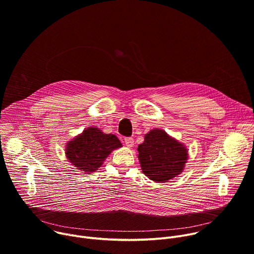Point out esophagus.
Instances as JSON below:
<instances>
[{"label": "esophagus", "instance_id": "obj_1", "mask_svg": "<svg viewBox=\"0 0 254 254\" xmlns=\"http://www.w3.org/2000/svg\"><path fill=\"white\" fill-rule=\"evenodd\" d=\"M125 142H126V144H127V147H128V148H131L132 146H133V138L132 137H129V136H127V137H125Z\"/></svg>", "mask_w": 254, "mask_h": 254}]
</instances>
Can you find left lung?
Segmentation results:
<instances>
[{"label":"left lung","mask_w":254,"mask_h":254,"mask_svg":"<svg viewBox=\"0 0 254 254\" xmlns=\"http://www.w3.org/2000/svg\"><path fill=\"white\" fill-rule=\"evenodd\" d=\"M138 160L143 174L155 182L164 183L183 172L188 159L184 144L162 129H152L138 144Z\"/></svg>","instance_id":"1"}]
</instances>
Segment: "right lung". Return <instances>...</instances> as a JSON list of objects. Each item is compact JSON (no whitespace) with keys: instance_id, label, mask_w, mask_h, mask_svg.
<instances>
[{"instance_id":"right-lung-1","label":"right lung","mask_w":254,"mask_h":254,"mask_svg":"<svg viewBox=\"0 0 254 254\" xmlns=\"http://www.w3.org/2000/svg\"><path fill=\"white\" fill-rule=\"evenodd\" d=\"M121 147L122 143L115 134L88 127L67 143L66 157L77 169L89 173L96 171L113 150Z\"/></svg>"}]
</instances>
